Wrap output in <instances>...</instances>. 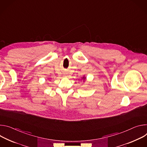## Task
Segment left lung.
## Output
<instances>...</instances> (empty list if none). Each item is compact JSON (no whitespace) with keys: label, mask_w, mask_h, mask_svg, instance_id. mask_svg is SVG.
Segmentation results:
<instances>
[{"label":"left lung","mask_w":147,"mask_h":147,"mask_svg":"<svg viewBox=\"0 0 147 147\" xmlns=\"http://www.w3.org/2000/svg\"><path fill=\"white\" fill-rule=\"evenodd\" d=\"M85 79V78H84V79Z\"/></svg>","instance_id":"left-lung-1"}]
</instances>
